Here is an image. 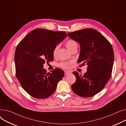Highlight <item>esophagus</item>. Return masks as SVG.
Here are the masks:
<instances>
[{
    "instance_id": "obj_1",
    "label": "esophagus",
    "mask_w": 126,
    "mask_h": 126,
    "mask_svg": "<svg viewBox=\"0 0 126 126\" xmlns=\"http://www.w3.org/2000/svg\"><path fill=\"white\" fill-rule=\"evenodd\" d=\"M70 73V72L69 71H65L64 72V75H68Z\"/></svg>"
}]
</instances>
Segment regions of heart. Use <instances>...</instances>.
Masks as SVG:
<instances>
[{
	"label": "heart",
	"instance_id": "obj_1",
	"mask_svg": "<svg viewBox=\"0 0 126 126\" xmlns=\"http://www.w3.org/2000/svg\"><path fill=\"white\" fill-rule=\"evenodd\" d=\"M65 45L66 47L68 48V49L71 52H72L73 50H74L75 49H77L78 47L77 43H76V42L72 39L68 40L67 41H66L65 43ZM58 48H59L58 45H57L54 48L53 51V55L54 56H55L57 55ZM70 64H71V63H68L66 62H61V63H60V64H59V66L64 69H68L70 67Z\"/></svg>",
	"mask_w": 126,
	"mask_h": 126
}]
</instances>
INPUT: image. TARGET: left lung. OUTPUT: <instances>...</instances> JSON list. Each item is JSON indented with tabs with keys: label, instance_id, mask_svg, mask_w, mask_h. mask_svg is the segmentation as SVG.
Here are the masks:
<instances>
[{
	"label": "left lung",
	"instance_id": "1",
	"mask_svg": "<svg viewBox=\"0 0 126 126\" xmlns=\"http://www.w3.org/2000/svg\"><path fill=\"white\" fill-rule=\"evenodd\" d=\"M68 35L80 44L78 63H81L83 66L87 65V72L83 75L73 72L76 79L72 85V90L80 97H93L104 88L111 76L113 48L105 37L93 28L68 32Z\"/></svg>",
	"mask_w": 126,
	"mask_h": 126
}]
</instances>
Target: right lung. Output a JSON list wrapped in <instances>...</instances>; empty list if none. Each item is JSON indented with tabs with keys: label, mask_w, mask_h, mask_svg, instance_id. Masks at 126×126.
I'll return each mask as SVG.
<instances>
[{
	"label": "right lung",
	"mask_w": 126,
	"mask_h": 126,
	"mask_svg": "<svg viewBox=\"0 0 126 126\" xmlns=\"http://www.w3.org/2000/svg\"><path fill=\"white\" fill-rule=\"evenodd\" d=\"M66 37L63 32L35 29L18 45L14 56L16 75L22 88L32 97H50L63 79V71L56 68L47 73L43 64L53 61L54 48Z\"/></svg>",
	"instance_id": "right-lung-1"
}]
</instances>
